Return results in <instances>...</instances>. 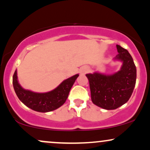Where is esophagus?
<instances>
[{"instance_id": "esophagus-1", "label": "esophagus", "mask_w": 150, "mask_h": 150, "mask_svg": "<svg viewBox=\"0 0 150 150\" xmlns=\"http://www.w3.org/2000/svg\"><path fill=\"white\" fill-rule=\"evenodd\" d=\"M83 72H84V73H86V70H84V71H83Z\"/></svg>"}]
</instances>
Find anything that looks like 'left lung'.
Listing matches in <instances>:
<instances>
[{
    "label": "left lung",
    "instance_id": "left-lung-1",
    "mask_svg": "<svg viewBox=\"0 0 150 150\" xmlns=\"http://www.w3.org/2000/svg\"><path fill=\"white\" fill-rule=\"evenodd\" d=\"M118 54L115 59L122 61L118 72L112 75L86 74L93 103L105 110H115L129 100L136 82V68L126 49L117 45Z\"/></svg>",
    "mask_w": 150,
    "mask_h": 150
}]
</instances>
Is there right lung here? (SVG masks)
<instances>
[{
  "label": "right lung",
  "mask_w": 150,
  "mask_h": 150,
  "mask_svg": "<svg viewBox=\"0 0 150 150\" xmlns=\"http://www.w3.org/2000/svg\"><path fill=\"white\" fill-rule=\"evenodd\" d=\"M78 76L77 74L66 79L51 91L35 93L21 87L18 82L17 70H15L12 77V84L17 97L25 105L35 111L47 112L57 109L66 102L70 89Z\"/></svg>",
  "instance_id": "add662e5"
}]
</instances>
